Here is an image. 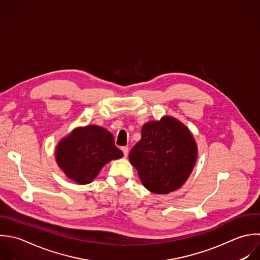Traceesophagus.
<instances>
[{
    "label": "esophagus",
    "instance_id": "esophagus-1",
    "mask_svg": "<svg viewBox=\"0 0 260 260\" xmlns=\"http://www.w3.org/2000/svg\"><path fill=\"white\" fill-rule=\"evenodd\" d=\"M121 151H122V153H123V156H124V157H127L128 148H127V147H122V148H121Z\"/></svg>",
    "mask_w": 260,
    "mask_h": 260
}]
</instances>
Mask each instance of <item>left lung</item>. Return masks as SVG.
I'll return each mask as SVG.
<instances>
[{"mask_svg":"<svg viewBox=\"0 0 260 260\" xmlns=\"http://www.w3.org/2000/svg\"><path fill=\"white\" fill-rule=\"evenodd\" d=\"M128 158L148 190L167 194L188 179L198 159V145L180 120L163 116L143 125L141 140Z\"/></svg>","mask_w":260,"mask_h":260,"instance_id":"obj_1","label":"left lung"}]
</instances>
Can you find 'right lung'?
I'll list each match as a JSON object with an SVG mask.
<instances>
[{
    "label": "right lung",
    "mask_w": 260,
    "mask_h": 260,
    "mask_svg": "<svg viewBox=\"0 0 260 260\" xmlns=\"http://www.w3.org/2000/svg\"><path fill=\"white\" fill-rule=\"evenodd\" d=\"M55 161L66 176L78 184H88L105 164L120 159L113 136L99 125L74 128L55 147Z\"/></svg>",
    "instance_id": "1"
}]
</instances>
